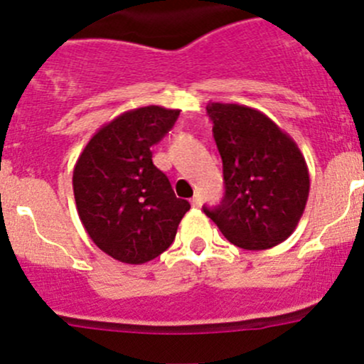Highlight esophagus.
<instances>
[{
  "mask_svg": "<svg viewBox=\"0 0 364 364\" xmlns=\"http://www.w3.org/2000/svg\"><path fill=\"white\" fill-rule=\"evenodd\" d=\"M190 203H192L193 208H199V205L203 204V199H200V196H196L192 200H190Z\"/></svg>",
  "mask_w": 364,
  "mask_h": 364,
  "instance_id": "esophagus-1",
  "label": "esophagus"
}]
</instances>
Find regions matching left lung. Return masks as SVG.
Segmentation results:
<instances>
[{"label": "left lung", "mask_w": 364, "mask_h": 364, "mask_svg": "<svg viewBox=\"0 0 364 364\" xmlns=\"http://www.w3.org/2000/svg\"><path fill=\"white\" fill-rule=\"evenodd\" d=\"M223 164L225 196L204 213L245 250H267L287 240L310 192L306 161L287 132L257 109L208 104Z\"/></svg>", "instance_id": "1"}]
</instances>
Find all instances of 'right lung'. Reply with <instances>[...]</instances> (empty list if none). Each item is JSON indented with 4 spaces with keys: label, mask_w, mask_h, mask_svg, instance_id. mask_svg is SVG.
Wrapping results in <instances>:
<instances>
[{
    "label": "right lung",
    "mask_w": 364,
    "mask_h": 364,
    "mask_svg": "<svg viewBox=\"0 0 364 364\" xmlns=\"http://www.w3.org/2000/svg\"><path fill=\"white\" fill-rule=\"evenodd\" d=\"M178 109L148 105L105 123L77 159L73 196L95 245L124 264H144L167 250L190 209L153 165L151 146L174 127Z\"/></svg>",
    "instance_id": "obj_1"
}]
</instances>
